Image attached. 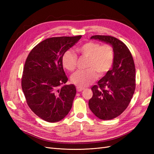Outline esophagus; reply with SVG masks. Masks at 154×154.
<instances>
[{"label": "esophagus", "instance_id": "1", "mask_svg": "<svg viewBox=\"0 0 154 154\" xmlns=\"http://www.w3.org/2000/svg\"><path fill=\"white\" fill-rule=\"evenodd\" d=\"M85 88H82V87H76V90L78 92H81L83 90H84Z\"/></svg>", "mask_w": 154, "mask_h": 154}]
</instances>
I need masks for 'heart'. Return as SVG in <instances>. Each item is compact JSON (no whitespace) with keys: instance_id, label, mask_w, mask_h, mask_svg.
<instances>
[{"instance_id":"obj_1","label":"heart","mask_w":154,"mask_h":154,"mask_svg":"<svg viewBox=\"0 0 154 154\" xmlns=\"http://www.w3.org/2000/svg\"><path fill=\"white\" fill-rule=\"evenodd\" d=\"M77 52L82 57L88 58L86 70L78 71L71 76L72 83L80 87H84L94 82L97 76L103 77L113 66L114 52L109 44L101 45L94 41H88L77 48ZM63 67L69 71L76 69L77 56L71 50L64 53L62 58Z\"/></svg>"}]
</instances>
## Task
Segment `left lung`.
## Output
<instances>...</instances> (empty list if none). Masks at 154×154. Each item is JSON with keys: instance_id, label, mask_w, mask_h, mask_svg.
<instances>
[{"instance_id": "8db88e82", "label": "left lung", "mask_w": 154, "mask_h": 154, "mask_svg": "<svg viewBox=\"0 0 154 154\" xmlns=\"http://www.w3.org/2000/svg\"><path fill=\"white\" fill-rule=\"evenodd\" d=\"M112 45L114 52L112 69L93 86L88 101L91 110L103 120L112 119L127 108L136 89V68L130 50L123 42L114 36L91 37Z\"/></svg>"}]
</instances>
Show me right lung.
Wrapping results in <instances>:
<instances>
[{
    "instance_id": "right-lung-1",
    "label": "right lung",
    "mask_w": 154,
    "mask_h": 154,
    "mask_svg": "<svg viewBox=\"0 0 154 154\" xmlns=\"http://www.w3.org/2000/svg\"><path fill=\"white\" fill-rule=\"evenodd\" d=\"M81 37L47 38L37 44L27 56L22 88L31 110L45 122H59L71 109L76 90L72 84L60 87L68 80L62 58Z\"/></svg>"
}]
</instances>
